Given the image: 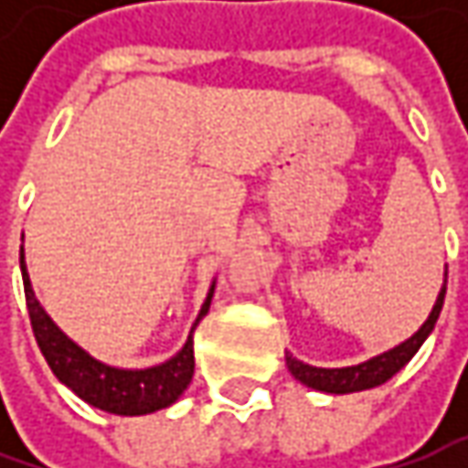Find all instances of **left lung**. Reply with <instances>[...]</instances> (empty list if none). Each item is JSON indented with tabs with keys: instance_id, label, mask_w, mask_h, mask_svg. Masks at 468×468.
I'll return each mask as SVG.
<instances>
[{
	"instance_id": "8db88e82",
	"label": "left lung",
	"mask_w": 468,
	"mask_h": 468,
	"mask_svg": "<svg viewBox=\"0 0 468 468\" xmlns=\"http://www.w3.org/2000/svg\"><path fill=\"white\" fill-rule=\"evenodd\" d=\"M442 299H445V283H442L438 302L432 307L430 317L424 320V325L420 331L414 333L411 338H406L404 344H399L396 349L383 351L378 356H372L362 365H354V367H313V365H304L299 362L297 356H292L286 351V367L289 372L297 378L302 386L314 388V390H323V393H356V390H367V388L383 386L386 380H390L401 367H406V362L420 351L424 344V338L432 333L438 317L442 310Z\"/></svg>"
}]
</instances>
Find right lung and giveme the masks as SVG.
Segmentation results:
<instances>
[{
    "label": "right lung",
    "mask_w": 468,
    "mask_h": 468,
    "mask_svg": "<svg viewBox=\"0 0 468 468\" xmlns=\"http://www.w3.org/2000/svg\"><path fill=\"white\" fill-rule=\"evenodd\" d=\"M20 271H23V286H26L27 314H30V325L38 341V349L44 354L51 372L59 378V383H64L75 396H80L85 404L96 406L109 414H119V417H140V414H154L158 409H166L187 390L192 372H195L192 333L207 314L216 283L210 286L206 302L200 307V314L187 335V344L171 359L155 367L119 369L93 359L72 338H67L59 331V325L46 314L27 279L23 247H20Z\"/></svg>",
    "instance_id": "right-lung-1"
}]
</instances>
